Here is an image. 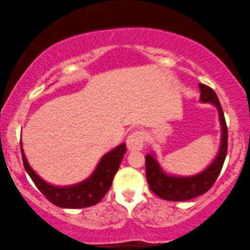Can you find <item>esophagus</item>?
Masks as SVG:
<instances>
[{
    "label": "esophagus",
    "instance_id": "34e87169",
    "mask_svg": "<svg viewBox=\"0 0 250 250\" xmlns=\"http://www.w3.org/2000/svg\"><path fill=\"white\" fill-rule=\"evenodd\" d=\"M145 142V134L142 132H134L126 140V145L129 151H139L143 148Z\"/></svg>",
    "mask_w": 250,
    "mask_h": 250
}]
</instances>
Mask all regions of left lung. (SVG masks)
I'll list each match as a JSON object with an SVG mask.
<instances>
[{
  "label": "left lung",
  "mask_w": 250,
  "mask_h": 250,
  "mask_svg": "<svg viewBox=\"0 0 250 250\" xmlns=\"http://www.w3.org/2000/svg\"><path fill=\"white\" fill-rule=\"evenodd\" d=\"M200 101L210 102L216 105L222 126L221 146L216 158L209 167L194 176L180 177L169 176L163 172L159 164L151 155L146 156V175L150 189L159 198L169 201H186L206 193L214 186L220 175L228 152V126L222 110L220 100L213 88L205 84H199Z\"/></svg>",
  "instance_id": "left-lung-1"
}]
</instances>
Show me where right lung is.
<instances>
[{"instance_id": "1", "label": "right lung", "mask_w": 250, "mask_h": 250, "mask_svg": "<svg viewBox=\"0 0 250 250\" xmlns=\"http://www.w3.org/2000/svg\"><path fill=\"white\" fill-rule=\"evenodd\" d=\"M125 152L126 145L122 143L102 157L94 173L87 180L76 186L59 188L46 183L34 172L21 148L22 163L30 179L47 200L61 208H85L98 204L110 189Z\"/></svg>"}]
</instances>
